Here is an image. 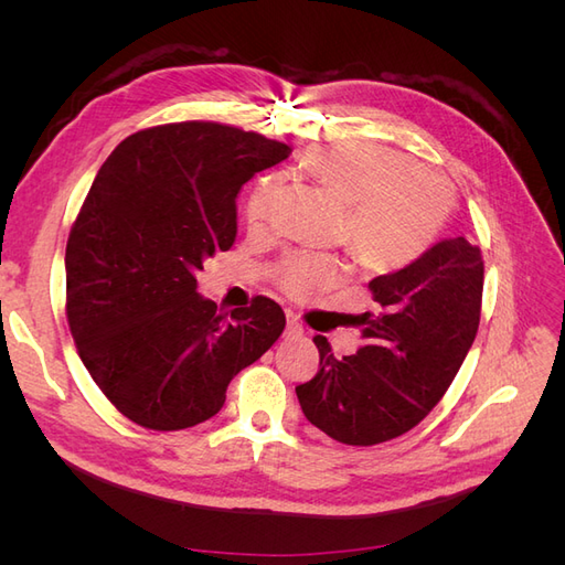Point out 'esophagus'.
<instances>
[{
    "instance_id": "obj_1",
    "label": "esophagus",
    "mask_w": 565,
    "mask_h": 565,
    "mask_svg": "<svg viewBox=\"0 0 565 565\" xmlns=\"http://www.w3.org/2000/svg\"><path fill=\"white\" fill-rule=\"evenodd\" d=\"M285 334H287V337H292V339L303 337L301 322H299V318H297L292 311H287V328H285Z\"/></svg>"
}]
</instances>
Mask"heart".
Instances as JSON below:
<instances>
[{
  "label": "heart",
  "instance_id": "1",
  "mask_svg": "<svg viewBox=\"0 0 565 565\" xmlns=\"http://www.w3.org/2000/svg\"><path fill=\"white\" fill-rule=\"evenodd\" d=\"M303 164L351 207V247L370 268L405 266L429 247L452 210L450 183L422 169L401 150L370 141H332L306 152ZM282 191L280 177L252 188L245 214L252 226L270 221ZM344 268L332 256H287L278 280L292 297L334 287Z\"/></svg>",
  "mask_w": 565,
  "mask_h": 565
}]
</instances>
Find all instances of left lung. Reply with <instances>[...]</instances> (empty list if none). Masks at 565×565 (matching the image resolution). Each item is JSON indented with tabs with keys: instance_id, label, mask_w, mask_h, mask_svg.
Masks as SVG:
<instances>
[{
	"instance_id": "8db88e82",
	"label": "left lung",
	"mask_w": 565,
	"mask_h": 565,
	"mask_svg": "<svg viewBox=\"0 0 565 565\" xmlns=\"http://www.w3.org/2000/svg\"><path fill=\"white\" fill-rule=\"evenodd\" d=\"M377 313L358 316L363 347L334 358L316 334L318 374L297 386L306 419L347 446H377L417 426L446 396L481 320L483 256L465 237L370 282Z\"/></svg>"
}]
</instances>
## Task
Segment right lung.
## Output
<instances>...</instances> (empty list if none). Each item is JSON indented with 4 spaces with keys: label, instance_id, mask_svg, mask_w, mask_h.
I'll use <instances>...</instances> for the list:
<instances>
[{
    "label": "right lung",
    "instance_id": "obj_1",
    "mask_svg": "<svg viewBox=\"0 0 565 565\" xmlns=\"http://www.w3.org/2000/svg\"><path fill=\"white\" fill-rule=\"evenodd\" d=\"M292 148L218 122L136 131L98 169L65 247V313L84 367L127 419L152 431L207 422L226 388L276 344L268 297L228 316L195 270L228 252L235 198Z\"/></svg>",
    "mask_w": 565,
    "mask_h": 565
}]
</instances>
